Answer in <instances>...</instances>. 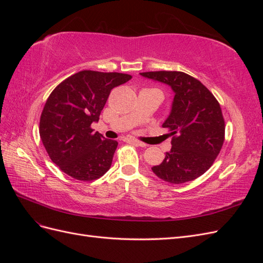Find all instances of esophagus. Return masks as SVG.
<instances>
[{
    "mask_svg": "<svg viewBox=\"0 0 263 263\" xmlns=\"http://www.w3.org/2000/svg\"><path fill=\"white\" fill-rule=\"evenodd\" d=\"M123 140L126 141V142H130V144H134V145L140 146V147H145V146H146V145L144 144V142H141V141H139V140H137V139H135V138H124Z\"/></svg>",
    "mask_w": 263,
    "mask_h": 263,
    "instance_id": "esophagus-1",
    "label": "esophagus"
}]
</instances>
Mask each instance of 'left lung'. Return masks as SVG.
Instances as JSON below:
<instances>
[{
  "label": "left lung",
  "instance_id": "obj_1",
  "mask_svg": "<svg viewBox=\"0 0 263 263\" xmlns=\"http://www.w3.org/2000/svg\"><path fill=\"white\" fill-rule=\"evenodd\" d=\"M140 76L169 85L174 93L170 114L162 124L170 130L172 147L151 170L172 184L202 176L224 144L225 122L219 103L208 87L184 72L151 71Z\"/></svg>",
  "mask_w": 263,
  "mask_h": 263
}]
</instances>
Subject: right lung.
I'll return each mask as SVG.
<instances>
[{"label": "right lung", "mask_w": 263, "mask_h": 263, "mask_svg": "<svg viewBox=\"0 0 263 263\" xmlns=\"http://www.w3.org/2000/svg\"><path fill=\"white\" fill-rule=\"evenodd\" d=\"M132 76L83 70L62 81L47 99L39 123L41 139L54 164L68 176L92 181L106 173L117 148L91 128L115 86Z\"/></svg>", "instance_id": "right-lung-1"}]
</instances>
